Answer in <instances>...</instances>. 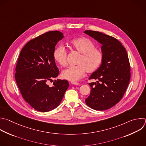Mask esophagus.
<instances>
[{
    "label": "esophagus",
    "mask_w": 146,
    "mask_h": 146,
    "mask_svg": "<svg viewBox=\"0 0 146 146\" xmlns=\"http://www.w3.org/2000/svg\"><path fill=\"white\" fill-rule=\"evenodd\" d=\"M72 84L74 85H80V84L78 82H72Z\"/></svg>",
    "instance_id": "34e87169"
}]
</instances>
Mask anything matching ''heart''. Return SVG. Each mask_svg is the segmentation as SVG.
<instances>
[{
	"label": "heart",
	"instance_id": "b5f03b06",
	"mask_svg": "<svg viewBox=\"0 0 146 146\" xmlns=\"http://www.w3.org/2000/svg\"><path fill=\"white\" fill-rule=\"evenodd\" d=\"M69 46L81 54L77 62L78 65L70 66L63 70L62 76L64 78L76 82L84 76L85 71L92 73L99 68L103 60V54L96 48V44L92 40L86 37H80L71 40ZM53 57L61 66L66 65L67 52L64 46L60 45L56 48Z\"/></svg>",
	"mask_w": 146,
	"mask_h": 146
}]
</instances>
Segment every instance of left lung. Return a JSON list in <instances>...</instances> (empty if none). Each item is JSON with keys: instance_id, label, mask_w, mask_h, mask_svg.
Instances as JSON below:
<instances>
[{"instance_id": "obj_1", "label": "left lung", "mask_w": 146, "mask_h": 146, "mask_svg": "<svg viewBox=\"0 0 146 146\" xmlns=\"http://www.w3.org/2000/svg\"><path fill=\"white\" fill-rule=\"evenodd\" d=\"M84 33L102 44L103 60L99 69L89 79L91 91L85 99L86 104L97 111L108 110L122 99L129 84L130 65L127 51L113 36L99 31L85 30Z\"/></svg>"}]
</instances>
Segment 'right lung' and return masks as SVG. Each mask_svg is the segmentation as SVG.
<instances>
[{
	"instance_id": "add662e5",
	"label": "right lung",
	"mask_w": 146,
	"mask_h": 146,
	"mask_svg": "<svg viewBox=\"0 0 146 146\" xmlns=\"http://www.w3.org/2000/svg\"><path fill=\"white\" fill-rule=\"evenodd\" d=\"M64 37L58 31L42 34L27 42L22 49L16 66L15 80L25 100L35 110L46 112L57 108L68 88L66 80L48 81L58 76L53 57L55 46Z\"/></svg>"
}]
</instances>
